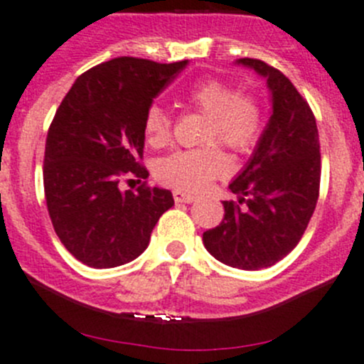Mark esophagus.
<instances>
[{"instance_id": "obj_1", "label": "esophagus", "mask_w": 364, "mask_h": 364, "mask_svg": "<svg viewBox=\"0 0 364 364\" xmlns=\"http://www.w3.org/2000/svg\"><path fill=\"white\" fill-rule=\"evenodd\" d=\"M174 201L176 203H192V201H196V196H192V193H185V192H179V190H176V192H174Z\"/></svg>"}]
</instances>
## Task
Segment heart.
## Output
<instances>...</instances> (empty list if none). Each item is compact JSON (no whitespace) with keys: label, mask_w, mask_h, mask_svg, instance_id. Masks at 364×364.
<instances>
[{"label":"heart","mask_w":364,"mask_h":364,"mask_svg":"<svg viewBox=\"0 0 364 364\" xmlns=\"http://www.w3.org/2000/svg\"><path fill=\"white\" fill-rule=\"evenodd\" d=\"M185 98L206 114L205 141H220L237 154H246L259 144L264 113L259 100L247 93H237L219 79H203L186 90ZM145 138L154 147L171 140L172 118L165 107L152 104L144 118ZM230 161L223 149L210 144L201 149L176 151L156 163V178L174 188L198 192L213 178L226 174Z\"/></svg>","instance_id":"1"}]
</instances>
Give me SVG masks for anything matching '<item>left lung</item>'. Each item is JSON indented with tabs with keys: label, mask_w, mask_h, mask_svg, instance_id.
<instances>
[{
	"label": "left lung",
	"mask_w": 364,
	"mask_h": 364,
	"mask_svg": "<svg viewBox=\"0 0 364 364\" xmlns=\"http://www.w3.org/2000/svg\"><path fill=\"white\" fill-rule=\"evenodd\" d=\"M235 64L266 79L271 117L230 183L239 199L223 203L224 219L203 233V242L219 262L257 271L289 255L307 228L320 193V138L311 107L282 71L259 59Z\"/></svg>",
	"instance_id": "obj_1"
}]
</instances>
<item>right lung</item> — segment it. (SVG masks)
Here are the masks:
<instances>
[{
    "instance_id": "1",
    "label": "right lung",
    "mask_w": 364,
    "mask_h": 364,
    "mask_svg": "<svg viewBox=\"0 0 364 364\" xmlns=\"http://www.w3.org/2000/svg\"><path fill=\"white\" fill-rule=\"evenodd\" d=\"M188 64L117 57L75 80L46 136L44 196L53 230L75 259L95 269L124 266L149 246L171 190L122 192L124 176L147 179L144 118L152 100Z\"/></svg>"
}]
</instances>
